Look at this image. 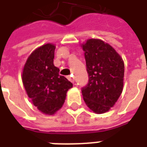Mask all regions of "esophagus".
<instances>
[{
	"label": "esophagus",
	"instance_id": "obj_1",
	"mask_svg": "<svg viewBox=\"0 0 147 147\" xmlns=\"http://www.w3.org/2000/svg\"><path fill=\"white\" fill-rule=\"evenodd\" d=\"M67 79H68V80L71 81V83H74V82H75V79H74V77L72 76V75H71V76H67Z\"/></svg>",
	"mask_w": 147,
	"mask_h": 147
}]
</instances>
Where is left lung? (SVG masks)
<instances>
[{
  "label": "left lung",
  "mask_w": 147,
  "mask_h": 147,
  "mask_svg": "<svg viewBox=\"0 0 147 147\" xmlns=\"http://www.w3.org/2000/svg\"><path fill=\"white\" fill-rule=\"evenodd\" d=\"M88 83L82 87L83 100L93 112L104 113L113 107L122 93L124 64L111 45L100 39L82 45Z\"/></svg>",
  "instance_id": "obj_1"
}]
</instances>
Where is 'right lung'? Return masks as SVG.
Instances as JSON below:
<instances>
[{"label": "right lung", "mask_w": 147, "mask_h": 147, "mask_svg": "<svg viewBox=\"0 0 147 147\" xmlns=\"http://www.w3.org/2000/svg\"><path fill=\"white\" fill-rule=\"evenodd\" d=\"M55 48L49 43L35 49L27 59L22 75L24 88L34 105L48 115L62 107L67 91L73 86L53 64Z\"/></svg>", "instance_id": "add662e5"}]
</instances>
